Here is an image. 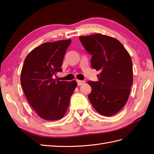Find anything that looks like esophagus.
Segmentation results:
<instances>
[{
  "label": "esophagus",
  "mask_w": 154,
  "mask_h": 154,
  "mask_svg": "<svg viewBox=\"0 0 154 154\" xmlns=\"http://www.w3.org/2000/svg\"><path fill=\"white\" fill-rule=\"evenodd\" d=\"M77 85H78V86H81V85H82V84H84V83H85V81H83L77 80Z\"/></svg>",
  "instance_id": "obj_1"
}]
</instances>
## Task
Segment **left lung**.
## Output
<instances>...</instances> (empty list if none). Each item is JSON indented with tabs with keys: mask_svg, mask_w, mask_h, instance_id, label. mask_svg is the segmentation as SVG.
Here are the masks:
<instances>
[{
	"mask_svg": "<svg viewBox=\"0 0 154 154\" xmlns=\"http://www.w3.org/2000/svg\"><path fill=\"white\" fill-rule=\"evenodd\" d=\"M85 49L92 55L93 69L100 71L98 81H89L90 103L101 115H115L127 103L133 84L131 58L123 45L101 34L80 36Z\"/></svg>",
	"mask_w": 154,
	"mask_h": 154,
	"instance_id": "obj_1",
	"label": "left lung"
}]
</instances>
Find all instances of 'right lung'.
Here are the masks:
<instances>
[{
	"label": "right lung",
	"instance_id": "1",
	"mask_svg": "<svg viewBox=\"0 0 154 154\" xmlns=\"http://www.w3.org/2000/svg\"><path fill=\"white\" fill-rule=\"evenodd\" d=\"M72 40L46 42L34 48L25 59L21 84L25 95L38 115L47 120L64 116L77 83L53 78L62 72L63 59Z\"/></svg>",
	"mask_w": 154,
	"mask_h": 154
}]
</instances>
